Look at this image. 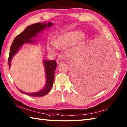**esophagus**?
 Listing matches in <instances>:
<instances>
[{"instance_id": "1", "label": "esophagus", "mask_w": 127, "mask_h": 127, "mask_svg": "<svg viewBox=\"0 0 127 127\" xmlns=\"http://www.w3.org/2000/svg\"><path fill=\"white\" fill-rule=\"evenodd\" d=\"M62 62H63V61H62V59H57V63L58 64H61Z\"/></svg>"}]
</instances>
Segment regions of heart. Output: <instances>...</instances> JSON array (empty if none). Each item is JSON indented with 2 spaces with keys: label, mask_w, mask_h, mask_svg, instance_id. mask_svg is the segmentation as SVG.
<instances>
[{
  "label": "heart",
  "mask_w": 127,
  "mask_h": 127,
  "mask_svg": "<svg viewBox=\"0 0 127 127\" xmlns=\"http://www.w3.org/2000/svg\"><path fill=\"white\" fill-rule=\"evenodd\" d=\"M86 41L85 33L81 31H71L57 35L52 41V44L57 48H63L69 54L79 53L84 47ZM48 49L54 50L53 46L49 45Z\"/></svg>",
  "instance_id": "b5f03b06"
}]
</instances>
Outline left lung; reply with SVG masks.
<instances>
[{
    "instance_id": "left-lung-1",
    "label": "left lung",
    "mask_w": 127,
    "mask_h": 127,
    "mask_svg": "<svg viewBox=\"0 0 127 127\" xmlns=\"http://www.w3.org/2000/svg\"><path fill=\"white\" fill-rule=\"evenodd\" d=\"M110 48L104 46L98 51H87L72 67V76L78 90L90 93L102 87L112 72L109 59Z\"/></svg>"
}]
</instances>
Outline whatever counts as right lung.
Here are the masks:
<instances>
[{"label":"right lung","instance_id":"obj_1","mask_svg":"<svg viewBox=\"0 0 127 127\" xmlns=\"http://www.w3.org/2000/svg\"><path fill=\"white\" fill-rule=\"evenodd\" d=\"M53 25V23L52 22L37 23L33 24V25L28 26L22 33L15 37L11 46L10 50L9 57L8 59L9 69L11 67V61L13 56L16 55V53H17L20 48L23 46V45L27 44L36 43V40L33 38L36 37L46 28L50 27ZM43 63H44L45 69V76L46 79L45 87L40 91L34 93L25 92L17 88L19 91L31 96H42L46 95L49 92L52 87L54 78H55V72L56 67L57 66V64L55 60L46 61L43 59Z\"/></svg>","mask_w":127,"mask_h":127}]
</instances>
